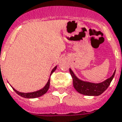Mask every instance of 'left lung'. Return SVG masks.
<instances>
[{"mask_svg": "<svg viewBox=\"0 0 122 122\" xmlns=\"http://www.w3.org/2000/svg\"><path fill=\"white\" fill-rule=\"evenodd\" d=\"M115 71L116 70L111 77L102 82L96 84L79 79L73 73L72 70L70 68V73L73 79V86L76 91L81 94L88 96H98L102 94L103 92H104L110 85V83L115 76Z\"/></svg>", "mask_w": 122, "mask_h": 122, "instance_id": "obj_1", "label": "left lung"}]
</instances>
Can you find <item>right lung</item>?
I'll list each match as a JSON object with an SVG mask.
<instances>
[{
    "label": "right lung",
    "instance_id": "add662e5",
    "mask_svg": "<svg viewBox=\"0 0 122 122\" xmlns=\"http://www.w3.org/2000/svg\"><path fill=\"white\" fill-rule=\"evenodd\" d=\"M57 68V66H55L53 70L51 71V74L54 72V71L56 70ZM50 82H51V78H49V81L47 82V83L46 84V85L45 86L44 88H43L42 89H41V90H38V91H36V92H31V93H22V92H19L16 91V90H15L13 88V90L15 92L17 93L18 95H19L20 96L22 97H24V98H37V97H40L42 96L43 95H44L45 93H46L48 90H49V86H50Z\"/></svg>",
    "mask_w": 122,
    "mask_h": 122
}]
</instances>
